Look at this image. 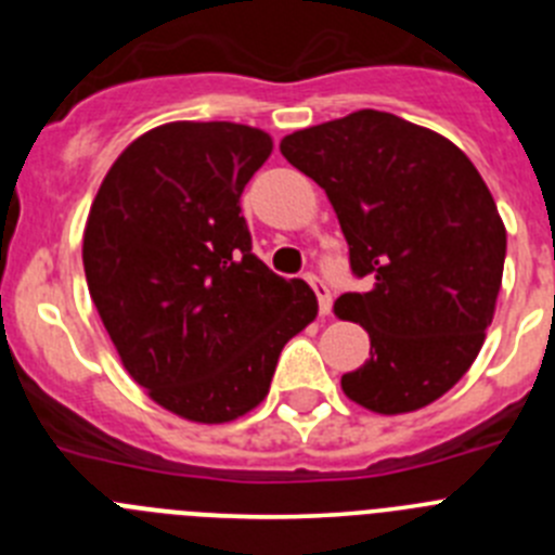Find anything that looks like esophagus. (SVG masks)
<instances>
[{
    "mask_svg": "<svg viewBox=\"0 0 555 555\" xmlns=\"http://www.w3.org/2000/svg\"><path fill=\"white\" fill-rule=\"evenodd\" d=\"M308 286L317 292V300H320V313L322 317H327L331 313V306H333V297H331V288H327L325 281H320L317 274H306Z\"/></svg>",
    "mask_w": 555,
    "mask_h": 555,
    "instance_id": "obj_1",
    "label": "esophagus"
}]
</instances>
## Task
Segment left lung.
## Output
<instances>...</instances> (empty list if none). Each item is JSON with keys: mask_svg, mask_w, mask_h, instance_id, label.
<instances>
[{"mask_svg": "<svg viewBox=\"0 0 555 555\" xmlns=\"http://www.w3.org/2000/svg\"><path fill=\"white\" fill-rule=\"evenodd\" d=\"M281 152L325 189L352 274L370 281L333 306L370 333V358L341 375L345 395L375 414L439 400L478 358L506 261V228L473 160L384 111L297 130Z\"/></svg>", "mask_w": 555, "mask_h": 555, "instance_id": "left-lung-1", "label": "left lung"}]
</instances>
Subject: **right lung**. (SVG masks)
<instances>
[{
  "mask_svg": "<svg viewBox=\"0 0 555 555\" xmlns=\"http://www.w3.org/2000/svg\"><path fill=\"white\" fill-rule=\"evenodd\" d=\"M272 139L233 121H171L121 152L96 191L82 267L121 364L191 423L238 420L267 397L317 297L253 255L242 191Z\"/></svg>",
  "mask_w": 555,
  "mask_h": 555,
  "instance_id": "1",
  "label": "right lung"
}]
</instances>
